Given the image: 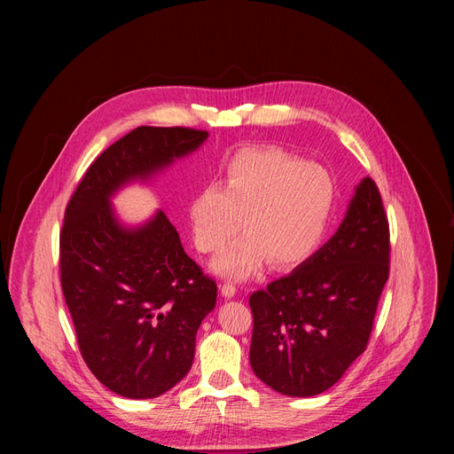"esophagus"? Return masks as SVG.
<instances>
[{
	"mask_svg": "<svg viewBox=\"0 0 454 454\" xmlns=\"http://www.w3.org/2000/svg\"><path fill=\"white\" fill-rule=\"evenodd\" d=\"M221 294H223L224 298H233V296L237 294V287H235L233 284H230V282H228V284H223V286H221Z\"/></svg>",
	"mask_w": 454,
	"mask_h": 454,
	"instance_id": "1",
	"label": "esophagus"
}]
</instances>
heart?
Wrapping results in <instances>:
<instances>
[{
	"label": "heart",
	"mask_w": 454,
	"mask_h": 454,
	"mask_svg": "<svg viewBox=\"0 0 454 454\" xmlns=\"http://www.w3.org/2000/svg\"><path fill=\"white\" fill-rule=\"evenodd\" d=\"M336 186L316 163L280 149H244L224 167V183L201 186L190 201L192 237L203 253L219 251L240 226L247 231L214 261V271L244 280L271 258L293 268L325 239Z\"/></svg>",
	"instance_id": "b5f03b06"
}]
</instances>
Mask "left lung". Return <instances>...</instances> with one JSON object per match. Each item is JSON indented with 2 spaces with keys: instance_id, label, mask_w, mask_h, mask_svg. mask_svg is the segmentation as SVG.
Listing matches in <instances>:
<instances>
[{
  "instance_id": "obj_1",
  "label": "left lung",
  "mask_w": 454,
  "mask_h": 454,
  "mask_svg": "<svg viewBox=\"0 0 454 454\" xmlns=\"http://www.w3.org/2000/svg\"><path fill=\"white\" fill-rule=\"evenodd\" d=\"M387 271V219L375 183L363 177L338 231L249 296L254 375L289 397L329 390L366 348Z\"/></svg>"
}]
</instances>
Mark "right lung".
Listing matches in <instances>:
<instances>
[{"label":"right lung","instance_id":"1","mask_svg":"<svg viewBox=\"0 0 454 454\" xmlns=\"http://www.w3.org/2000/svg\"><path fill=\"white\" fill-rule=\"evenodd\" d=\"M207 138L186 127H137L91 163L64 214L60 286L81 354L127 399H154L188 373L217 286L161 210L127 224L113 198L131 183H151Z\"/></svg>","mask_w":454,"mask_h":454}]
</instances>
